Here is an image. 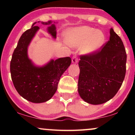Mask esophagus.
<instances>
[{
  "label": "esophagus",
  "instance_id": "34e87169",
  "mask_svg": "<svg viewBox=\"0 0 135 135\" xmlns=\"http://www.w3.org/2000/svg\"><path fill=\"white\" fill-rule=\"evenodd\" d=\"M77 61H78V58H77V56H73V58H72V62H73V63H77Z\"/></svg>",
  "mask_w": 135,
  "mask_h": 135
}]
</instances>
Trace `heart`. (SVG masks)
<instances>
[{"instance_id":"heart-1","label":"heart","mask_w":135,"mask_h":135,"mask_svg":"<svg viewBox=\"0 0 135 135\" xmlns=\"http://www.w3.org/2000/svg\"><path fill=\"white\" fill-rule=\"evenodd\" d=\"M66 41L71 47L80 46V51L84 54H91L101 48L104 44L105 36L103 32L93 27L80 26L66 31Z\"/></svg>"}]
</instances>
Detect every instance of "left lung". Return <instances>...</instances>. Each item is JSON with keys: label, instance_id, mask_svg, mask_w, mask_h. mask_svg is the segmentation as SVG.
Here are the masks:
<instances>
[{"label": "left lung", "instance_id": "left-lung-1", "mask_svg": "<svg viewBox=\"0 0 135 135\" xmlns=\"http://www.w3.org/2000/svg\"><path fill=\"white\" fill-rule=\"evenodd\" d=\"M126 62L122 40L111 28L109 40L99 50L80 56L78 91L82 99L97 105L112 99L124 80Z\"/></svg>", "mask_w": 135, "mask_h": 135}]
</instances>
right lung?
Segmentation results:
<instances>
[{"instance_id": "right-lung-1", "label": "right lung", "mask_w": 135, "mask_h": 135, "mask_svg": "<svg viewBox=\"0 0 135 135\" xmlns=\"http://www.w3.org/2000/svg\"><path fill=\"white\" fill-rule=\"evenodd\" d=\"M40 22V21H38ZM32 25L22 34L10 62L12 82L22 97L34 103L46 102L54 95L58 88L60 77L71 63L70 57L60 58L42 66H34L27 56V48L39 27ZM51 21H42L49 26L47 30L53 38L56 37V27ZM55 23V22H54Z\"/></svg>"}]
</instances>
